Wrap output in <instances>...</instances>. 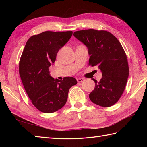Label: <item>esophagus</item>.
<instances>
[{
  "instance_id": "esophagus-1",
  "label": "esophagus",
  "mask_w": 147,
  "mask_h": 147,
  "mask_svg": "<svg viewBox=\"0 0 147 147\" xmlns=\"http://www.w3.org/2000/svg\"><path fill=\"white\" fill-rule=\"evenodd\" d=\"M77 80L78 82H80V83L83 82L84 80V78H78L77 79Z\"/></svg>"
}]
</instances>
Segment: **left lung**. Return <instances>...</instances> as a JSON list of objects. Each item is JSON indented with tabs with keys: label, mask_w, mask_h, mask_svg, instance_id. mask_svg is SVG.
I'll use <instances>...</instances> for the list:
<instances>
[{
	"label": "left lung",
	"mask_w": 147,
	"mask_h": 147,
	"mask_svg": "<svg viewBox=\"0 0 147 147\" xmlns=\"http://www.w3.org/2000/svg\"><path fill=\"white\" fill-rule=\"evenodd\" d=\"M74 35L87 47L89 65L97 66L102 73L99 82L92 78L95 88L89 95L90 100L104 107L116 104L129 77L127 56L121 44L106 30L85 29L76 31Z\"/></svg>",
	"instance_id": "obj_1"
}]
</instances>
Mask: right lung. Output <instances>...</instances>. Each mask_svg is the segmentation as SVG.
I'll return each mask as SVG.
<instances>
[{
	"mask_svg": "<svg viewBox=\"0 0 147 147\" xmlns=\"http://www.w3.org/2000/svg\"><path fill=\"white\" fill-rule=\"evenodd\" d=\"M72 31H45L26 42L19 64L24 88L32 104L42 112H56L65 104L69 89L77 83L72 77L63 80L50 76L49 67L57 53L72 35Z\"/></svg>",
	"mask_w": 147,
	"mask_h": 147,
	"instance_id": "right-lung-1",
	"label": "right lung"
}]
</instances>
